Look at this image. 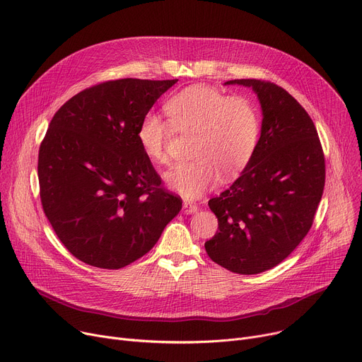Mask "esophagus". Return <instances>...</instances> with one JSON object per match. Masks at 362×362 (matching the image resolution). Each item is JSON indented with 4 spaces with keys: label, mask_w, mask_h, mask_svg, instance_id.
Listing matches in <instances>:
<instances>
[{
    "label": "esophagus",
    "mask_w": 362,
    "mask_h": 362,
    "mask_svg": "<svg viewBox=\"0 0 362 362\" xmlns=\"http://www.w3.org/2000/svg\"><path fill=\"white\" fill-rule=\"evenodd\" d=\"M198 204L192 202V201H185L183 202V212L185 214H195L198 211Z\"/></svg>",
    "instance_id": "34e87169"
}]
</instances>
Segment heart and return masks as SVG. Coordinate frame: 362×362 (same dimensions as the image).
<instances>
[{
	"label": "heart",
	"instance_id": "b5f03b06",
	"mask_svg": "<svg viewBox=\"0 0 362 362\" xmlns=\"http://www.w3.org/2000/svg\"><path fill=\"white\" fill-rule=\"evenodd\" d=\"M170 122L156 112L142 116L136 138L156 164L167 161L168 139L177 132H192L187 161L172 165L163 175L165 185L185 198H198L214 187L220 176L228 182L252 160L259 136L260 115L243 95H228L206 86H189L164 103Z\"/></svg>",
	"mask_w": 362,
	"mask_h": 362
}]
</instances>
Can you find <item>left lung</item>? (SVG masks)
<instances>
[{
	"label": "left lung",
	"instance_id": "8db88e82",
	"mask_svg": "<svg viewBox=\"0 0 362 362\" xmlns=\"http://www.w3.org/2000/svg\"><path fill=\"white\" fill-rule=\"evenodd\" d=\"M252 87L262 107L256 151L240 177L208 205L218 231L208 256L240 275L281 263L313 226L325 187V154L311 117L282 87L264 80H231Z\"/></svg>",
	"mask_w": 362,
	"mask_h": 362
}]
</instances>
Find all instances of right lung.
Listing matches in <instances>:
<instances>
[{
    "instance_id": "1",
    "label": "right lung",
    "mask_w": 362,
    "mask_h": 362,
    "mask_svg": "<svg viewBox=\"0 0 362 362\" xmlns=\"http://www.w3.org/2000/svg\"><path fill=\"white\" fill-rule=\"evenodd\" d=\"M176 83L105 81L51 120L37 161L42 206L61 243L90 267L120 269L142 257L182 209L136 138L142 116Z\"/></svg>"
}]
</instances>
